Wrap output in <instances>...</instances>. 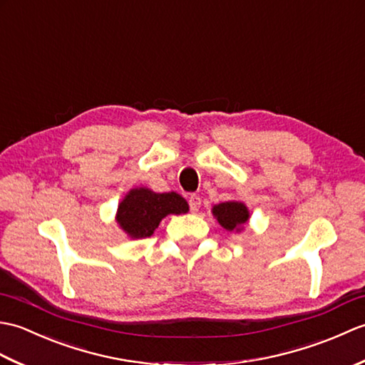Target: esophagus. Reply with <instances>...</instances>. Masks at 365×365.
Masks as SVG:
<instances>
[{
	"label": "esophagus",
	"instance_id": "esophagus-1",
	"mask_svg": "<svg viewBox=\"0 0 365 365\" xmlns=\"http://www.w3.org/2000/svg\"><path fill=\"white\" fill-rule=\"evenodd\" d=\"M188 204H190V208H191L192 213L197 212L199 207H200V197L196 196V195H191L190 199H188Z\"/></svg>",
	"mask_w": 365,
	"mask_h": 365
}]
</instances>
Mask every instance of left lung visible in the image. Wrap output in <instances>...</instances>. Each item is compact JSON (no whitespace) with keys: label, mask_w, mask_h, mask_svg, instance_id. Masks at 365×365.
Returning a JSON list of instances; mask_svg holds the SVG:
<instances>
[{"label":"left lung","mask_w":365,"mask_h":365,"mask_svg":"<svg viewBox=\"0 0 365 365\" xmlns=\"http://www.w3.org/2000/svg\"><path fill=\"white\" fill-rule=\"evenodd\" d=\"M215 218L226 230H243V226L250 220V210L243 202L237 200H229V202H221L212 208Z\"/></svg>","instance_id":"8db88e82"}]
</instances>
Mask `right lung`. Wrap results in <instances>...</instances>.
I'll return each instance as SVG.
<instances>
[{
  "label": "right lung",
  "instance_id": "add662e5",
  "mask_svg": "<svg viewBox=\"0 0 365 365\" xmlns=\"http://www.w3.org/2000/svg\"><path fill=\"white\" fill-rule=\"evenodd\" d=\"M188 212V202L180 195L153 192L149 188H133L119 204L115 221L130 238L150 237L168 215Z\"/></svg>",
  "mask_w": 365,
  "mask_h": 365
}]
</instances>
